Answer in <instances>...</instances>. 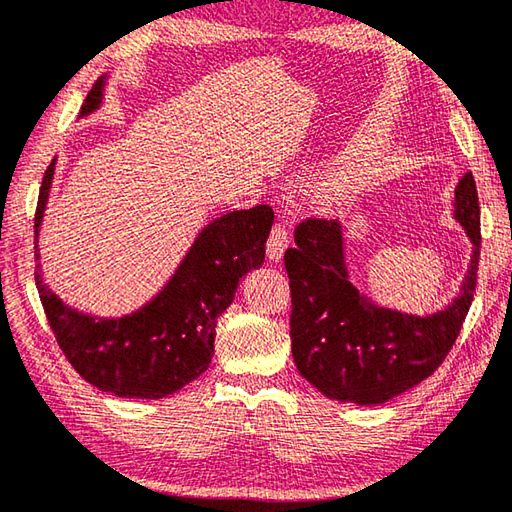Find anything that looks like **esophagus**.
Here are the masks:
<instances>
[{"label": "esophagus", "mask_w": 512, "mask_h": 512, "mask_svg": "<svg viewBox=\"0 0 512 512\" xmlns=\"http://www.w3.org/2000/svg\"><path fill=\"white\" fill-rule=\"evenodd\" d=\"M286 246H288V233L282 226H273L268 242H266V255L270 262H282Z\"/></svg>", "instance_id": "esophagus-1"}]
</instances>
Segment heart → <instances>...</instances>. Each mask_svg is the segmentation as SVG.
<instances>
[{
  "label": "heart",
  "instance_id": "obj_1",
  "mask_svg": "<svg viewBox=\"0 0 512 512\" xmlns=\"http://www.w3.org/2000/svg\"><path fill=\"white\" fill-rule=\"evenodd\" d=\"M368 184V162L359 155H350L342 162L328 166L315 177L310 197L319 210L337 213L359 197Z\"/></svg>",
  "mask_w": 512,
  "mask_h": 512
}]
</instances>
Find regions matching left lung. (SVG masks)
<instances>
[{
	"mask_svg": "<svg viewBox=\"0 0 512 512\" xmlns=\"http://www.w3.org/2000/svg\"><path fill=\"white\" fill-rule=\"evenodd\" d=\"M453 217L470 239L459 295L430 315H413L370 299L350 282L346 228L337 219H308L284 255L293 297L290 342L308 384L337 402L377 406L422 384L444 362L462 330L477 284L479 204L473 173L455 188Z\"/></svg>",
	"mask_w": 512,
	"mask_h": 512,
	"instance_id": "1",
	"label": "left lung"
}]
</instances>
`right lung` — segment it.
<instances>
[{
  "label": "right lung",
  "instance_id": "add662e5",
  "mask_svg": "<svg viewBox=\"0 0 512 512\" xmlns=\"http://www.w3.org/2000/svg\"><path fill=\"white\" fill-rule=\"evenodd\" d=\"M106 82L108 75H102L90 88L79 119L102 108ZM55 166L57 159L46 170L35 213V282L59 348L77 373L104 393L133 399L177 393L210 366L217 317L233 304L242 277L264 264L273 210L262 204L213 219L150 302L119 317L90 315L53 293L39 264V228Z\"/></svg>",
  "mask_w": 512,
  "mask_h": 512
}]
</instances>
